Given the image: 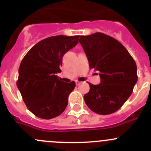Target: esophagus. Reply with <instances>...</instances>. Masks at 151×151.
I'll return each instance as SVG.
<instances>
[{
  "label": "esophagus",
  "instance_id": "34e87169",
  "mask_svg": "<svg viewBox=\"0 0 151 151\" xmlns=\"http://www.w3.org/2000/svg\"><path fill=\"white\" fill-rule=\"evenodd\" d=\"M76 84L77 86H79V85H81V82H80V81H76Z\"/></svg>",
  "mask_w": 151,
  "mask_h": 151
}]
</instances>
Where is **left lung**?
Segmentation results:
<instances>
[{
  "label": "left lung",
  "mask_w": 151,
  "mask_h": 151,
  "mask_svg": "<svg viewBox=\"0 0 151 151\" xmlns=\"http://www.w3.org/2000/svg\"><path fill=\"white\" fill-rule=\"evenodd\" d=\"M79 42L89 67L99 71L101 78L98 85L88 83L90 90L84 95V101L96 114H112L132 94L137 81L136 63L119 41L105 34L81 36Z\"/></svg>",
  "instance_id": "left-lung-1"
}]
</instances>
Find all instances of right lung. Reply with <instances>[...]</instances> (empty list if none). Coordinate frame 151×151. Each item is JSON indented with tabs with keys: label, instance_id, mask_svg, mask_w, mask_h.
Masks as SVG:
<instances>
[{
	"label": "right lung",
	"instance_id": "1",
	"mask_svg": "<svg viewBox=\"0 0 151 151\" xmlns=\"http://www.w3.org/2000/svg\"><path fill=\"white\" fill-rule=\"evenodd\" d=\"M80 36L58 35L39 42L21 63L17 85L26 106L35 116L50 119L61 114L76 83L60 81L63 57L78 42Z\"/></svg>",
	"mask_w": 151,
	"mask_h": 151
}]
</instances>
